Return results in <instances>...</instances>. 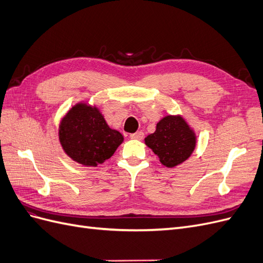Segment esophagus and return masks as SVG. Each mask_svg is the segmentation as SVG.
I'll list each match as a JSON object with an SVG mask.
<instances>
[{
  "mask_svg": "<svg viewBox=\"0 0 263 263\" xmlns=\"http://www.w3.org/2000/svg\"><path fill=\"white\" fill-rule=\"evenodd\" d=\"M132 139H142L144 138V133L142 132H137V133H134V134H130L129 136Z\"/></svg>",
  "mask_w": 263,
  "mask_h": 263,
  "instance_id": "obj_1",
  "label": "esophagus"
}]
</instances>
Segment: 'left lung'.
Returning <instances> with one entry per match:
<instances>
[{
    "mask_svg": "<svg viewBox=\"0 0 263 263\" xmlns=\"http://www.w3.org/2000/svg\"><path fill=\"white\" fill-rule=\"evenodd\" d=\"M163 165L172 168L186 159L195 148V136L186 122L180 116H165L157 124L154 134L145 138Z\"/></svg>",
    "mask_w": 263,
    "mask_h": 263,
    "instance_id": "8db88e82",
    "label": "left lung"
}]
</instances>
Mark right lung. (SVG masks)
Masks as SVG:
<instances>
[{
    "instance_id": "1",
    "label": "right lung",
    "mask_w": 263,
    "mask_h": 263,
    "mask_svg": "<svg viewBox=\"0 0 263 263\" xmlns=\"http://www.w3.org/2000/svg\"><path fill=\"white\" fill-rule=\"evenodd\" d=\"M59 140L74 161L97 166L113 156L122 144L123 135L110 129L97 107L77 104L69 110L59 127Z\"/></svg>"
}]
</instances>
